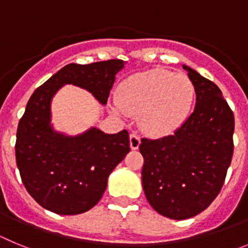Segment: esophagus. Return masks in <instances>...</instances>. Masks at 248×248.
I'll return each instance as SVG.
<instances>
[{
    "label": "esophagus",
    "instance_id": "34e87169",
    "mask_svg": "<svg viewBox=\"0 0 248 248\" xmlns=\"http://www.w3.org/2000/svg\"><path fill=\"white\" fill-rule=\"evenodd\" d=\"M140 145V137L137 133H131L130 134V148L133 150H137Z\"/></svg>",
    "mask_w": 248,
    "mask_h": 248
}]
</instances>
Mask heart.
Here are the masks:
<instances>
[{
	"mask_svg": "<svg viewBox=\"0 0 248 248\" xmlns=\"http://www.w3.org/2000/svg\"><path fill=\"white\" fill-rule=\"evenodd\" d=\"M195 89L186 74L151 69L129 77L118 93L114 111L139 114L140 128L150 134H165L176 128L189 114Z\"/></svg>",
	"mask_w": 248,
	"mask_h": 248,
	"instance_id": "heart-1",
	"label": "heart"
}]
</instances>
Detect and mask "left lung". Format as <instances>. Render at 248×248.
<instances>
[{"mask_svg": "<svg viewBox=\"0 0 248 248\" xmlns=\"http://www.w3.org/2000/svg\"><path fill=\"white\" fill-rule=\"evenodd\" d=\"M196 93L194 111L174 134L141 139L144 194L151 207L172 220L207 209L223 185L233 154L235 118L220 88L187 65Z\"/></svg>", "mask_w": 248, "mask_h": 248, "instance_id": "8db88e82", "label": "left lung"}]
</instances>
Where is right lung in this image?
Segmentation results:
<instances>
[{
    "instance_id": "right-lung-1",
    "label": "right lung",
    "mask_w": 248,
    "mask_h": 248,
    "mask_svg": "<svg viewBox=\"0 0 248 248\" xmlns=\"http://www.w3.org/2000/svg\"><path fill=\"white\" fill-rule=\"evenodd\" d=\"M122 59L91 64L71 63L34 91L17 128L16 163L28 194L59 215L88 211L102 199L108 176L130 151L129 133L105 134L91 128L77 137L50 125V100L62 85L87 89L107 104Z\"/></svg>"
}]
</instances>
